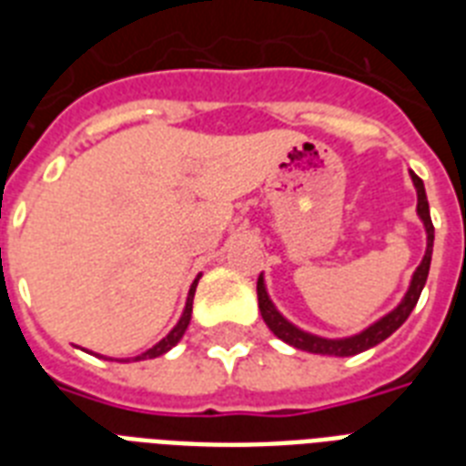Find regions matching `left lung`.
I'll use <instances>...</instances> for the list:
<instances>
[{
    "label": "left lung",
    "mask_w": 466,
    "mask_h": 466,
    "mask_svg": "<svg viewBox=\"0 0 466 466\" xmlns=\"http://www.w3.org/2000/svg\"><path fill=\"white\" fill-rule=\"evenodd\" d=\"M411 174L413 188H416V198H419V205H416V212H419L420 222L426 227V254H423V261L419 263V268L413 270L411 283H409V290L401 298L397 307L391 311H387L384 317H380L377 321L362 329V331L353 333V336H346V339H324V336H317V333H309L305 329H299L285 319L278 307L273 305L268 290H266V280H263V273L258 276V283H256V292H258V309H261L263 321L268 324V329L276 333L278 339L285 340L288 346L299 348V350H307V353L317 355H333V358H348V355H358L368 348L382 343L384 339H390L391 333L397 331L399 326L404 324L409 314L413 311L416 302H419L420 292H423V285L428 280V270H431V256H433V239L435 229L433 222H431V210H428V198H426V186L420 181L419 176Z\"/></svg>",
    "instance_id": "8db88e82"
}]
</instances>
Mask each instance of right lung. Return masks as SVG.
Returning <instances> with one entry per match:
<instances>
[{
    "instance_id": "add662e5",
    "label": "right lung",
    "mask_w": 466,
    "mask_h": 466,
    "mask_svg": "<svg viewBox=\"0 0 466 466\" xmlns=\"http://www.w3.org/2000/svg\"><path fill=\"white\" fill-rule=\"evenodd\" d=\"M198 280H200V276H198L196 280H193V285H190L188 299H186V307H183L181 319H178V321H176L174 329H171V331H168L167 336H164V339L159 340V343H155V346H152V348H147V350H145V353L135 355V358H118V362H130V360H133V362H137V360H152V358H159V355L168 353V350H171V348H174L176 343H178V340L183 339V333H186V329H188V324H190V314H193V295H196ZM89 353H91V350H89Z\"/></svg>"
}]
</instances>
